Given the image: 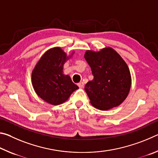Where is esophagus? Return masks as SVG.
Masks as SVG:
<instances>
[{
  "instance_id": "1",
  "label": "esophagus",
  "mask_w": 158,
  "mask_h": 158,
  "mask_svg": "<svg viewBox=\"0 0 158 158\" xmlns=\"http://www.w3.org/2000/svg\"><path fill=\"white\" fill-rule=\"evenodd\" d=\"M77 85H78V86L80 88V89H82V88H84V83H83V82H80Z\"/></svg>"
}]
</instances>
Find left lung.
Segmentation results:
<instances>
[{"mask_svg": "<svg viewBox=\"0 0 158 158\" xmlns=\"http://www.w3.org/2000/svg\"><path fill=\"white\" fill-rule=\"evenodd\" d=\"M84 58L91 68L93 79L85 85L90 104L100 110L116 107L129 94L132 79L129 68L111 47L99 52L87 50Z\"/></svg>", "mask_w": 158, "mask_h": 158, "instance_id": "obj_1", "label": "left lung"}]
</instances>
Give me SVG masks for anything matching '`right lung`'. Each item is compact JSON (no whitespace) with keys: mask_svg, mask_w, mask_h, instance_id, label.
Masks as SVG:
<instances>
[{"mask_svg":"<svg viewBox=\"0 0 158 158\" xmlns=\"http://www.w3.org/2000/svg\"><path fill=\"white\" fill-rule=\"evenodd\" d=\"M70 56L60 47L47 50L32 72V84L37 95L52 105H60L68 100L74 90L79 89L70 77L63 74V65Z\"/></svg>","mask_w":158,"mask_h":158,"instance_id":"add662e5","label":"right lung"}]
</instances>
